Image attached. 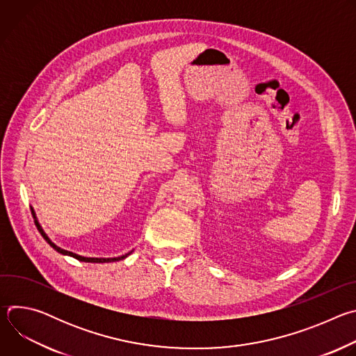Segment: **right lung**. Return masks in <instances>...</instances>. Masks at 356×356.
Returning a JSON list of instances; mask_svg holds the SVG:
<instances>
[{
	"instance_id": "right-lung-1",
	"label": "right lung",
	"mask_w": 356,
	"mask_h": 356,
	"mask_svg": "<svg viewBox=\"0 0 356 356\" xmlns=\"http://www.w3.org/2000/svg\"><path fill=\"white\" fill-rule=\"evenodd\" d=\"M31 210H32V216H33V220H35V225H36L38 231L40 232V235L43 236V239H44L50 246H52L56 252L62 253V255L72 257V258H74V259H77V261H80V262H88V264H108V262H117V261L125 259L128 255H131V253H132V250H131V252L125 253V255H122V257H117V258H87V257H80V255H77V253H73V252H70V250L62 249L60 246H58L56 243H54L52 241H50V238L46 235V232L43 231V228L40 227V224H39V221H38V218H36V214H35L33 209H31Z\"/></svg>"
}]
</instances>
